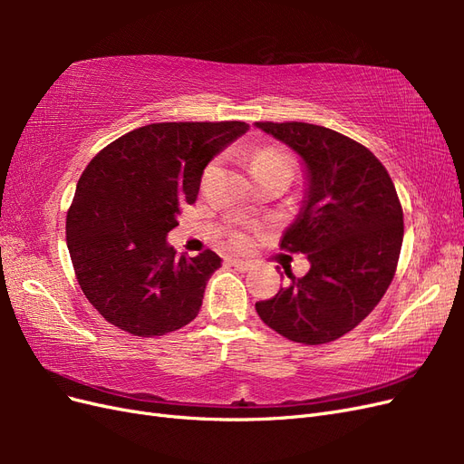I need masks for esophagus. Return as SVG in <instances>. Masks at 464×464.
<instances>
[{
	"instance_id": "1",
	"label": "esophagus",
	"mask_w": 464,
	"mask_h": 464,
	"mask_svg": "<svg viewBox=\"0 0 464 464\" xmlns=\"http://www.w3.org/2000/svg\"><path fill=\"white\" fill-rule=\"evenodd\" d=\"M230 265L236 266L237 271H249L251 266H254V263L251 261H246V259H230Z\"/></svg>"
}]
</instances>
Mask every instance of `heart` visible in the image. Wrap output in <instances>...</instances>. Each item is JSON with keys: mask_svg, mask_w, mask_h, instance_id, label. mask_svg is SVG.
Wrapping results in <instances>:
<instances>
[{"mask_svg": "<svg viewBox=\"0 0 464 464\" xmlns=\"http://www.w3.org/2000/svg\"><path fill=\"white\" fill-rule=\"evenodd\" d=\"M249 168H251V172H256V170H271V168H285V170L294 172V159L283 149L263 147V149H257V150L251 152ZM232 242L236 246H242L244 244V236L242 234H234L232 236Z\"/></svg>", "mask_w": 464, "mask_h": 464, "instance_id": "obj_1", "label": "heart"}]
</instances>
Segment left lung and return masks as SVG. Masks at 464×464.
I'll return each mask as SVG.
<instances>
[{
	"instance_id": "1",
	"label": "left lung",
	"mask_w": 464,
	"mask_h": 464,
	"mask_svg": "<svg viewBox=\"0 0 464 464\" xmlns=\"http://www.w3.org/2000/svg\"><path fill=\"white\" fill-rule=\"evenodd\" d=\"M305 166L300 213L280 247L310 259L302 278L256 310L294 343L336 341L366 319L387 292L402 246V207L385 166L343 133L304 121H257Z\"/></svg>"
}]
</instances>
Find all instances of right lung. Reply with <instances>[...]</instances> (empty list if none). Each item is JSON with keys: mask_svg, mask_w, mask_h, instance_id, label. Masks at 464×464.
<instances>
[{"mask_svg": "<svg viewBox=\"0 0 464 464\" xmlns=\"http://www.w3.org/2000/svg\"><path fill=\"white\" fill-rule=\"evenodd\" d=\"M246 121H164L121 135L89 162L67 210L65 237L81 290L135 336L181 329L199 314L215 251L176 256L166 236L198 199L205 166Z\"/></svg>", "mask_w": 464, "mask_h": 464, "instance_id": "1", "label": "right lung"}]
</instances>
